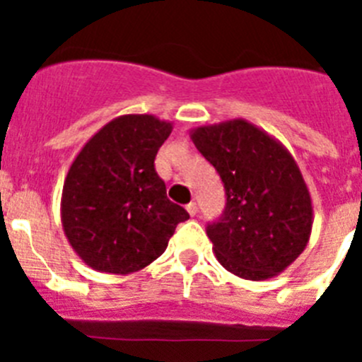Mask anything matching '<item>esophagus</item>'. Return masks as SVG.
Segmentation results:
<instances>
[{"mask_svg": "<svg viewBox=\"0 0 362 362\" xmlns=\"http://www.w3.org/2000/svg\"><path fill=\"white\" fill-rule=\"evenodd\" d=\"M187 212L190 214L192 217L196 216V214H197V204H196V203H188V204H187Z\"/></svg>", "mask_w": 362, "mask_h": 362, "instance_id": "obj_1", "label": "esophagus"}]
</instances>
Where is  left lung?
Listing matches in <instances>:
<instances>
[{
	"label": "left lung",
	"mask_w": 362,
	"mask_h": 362,
	"mask_svg": "<svg viewBox=\"0 0 362 362\" xmlns=\"http://www.w3.org/2000/svg\"><path fill=\"white\" fill-rule=\"evenodd\" d=\"M190 139L225 183V214L206 228L217 261L248 281L286 270L313 225L310 190L288 148L241 117L192 129Z\"/></svg>",
	"instance_id": "1"
}]
</instances>
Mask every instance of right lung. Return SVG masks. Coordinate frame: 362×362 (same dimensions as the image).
Instances as JSON below:
<instances>
[{"mask_svg":"<svg viewBox=\"0 0 362 362\" xmlns=\"http://www.w3.org/2000/svg\"><path fill=\"white\" fill-rule=\"evenodd\" d=\"M170 121L152 114L112 119L85 143L69 168L62 225L72 250L92 270L129 276L166 250L188 212L166 197L153 168Z\"/></svg>","mask_w":362,"mask_h":362,"instance_id":"right-lung-1","label":"right lung"}]
</instances>
